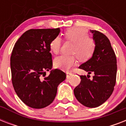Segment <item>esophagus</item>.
Wrapping results in <instances>:
<instances>
[{
  "label": "esophagus",
  "instance_id": "obj_1",
  "mask_svg": "<svg viewBox=\"0 0 126 126\" xmlns=\"http://www.w3.org/2000/svg\"><path fill=\"white\" fill-rule=\"evenodd\" d=\"M72 75H73V74H72L71 73H69V72H67V79H69V77H71Z\"/></svg>",
  "mask_w": 126,
  "mask_h": 126
}]
</instances>
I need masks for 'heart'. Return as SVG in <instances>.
<instances>
[{
  "instance_id": "1",
  "label": "heart",
  "mask_w": 126,
  "mask_h": 126,
  "mask_svg": "<svg viewBox=\"0 0 126 126\" xmlns=\"http://www.w3.org/2000/svg\"><path fill=\"white\" fill-rule=\"evenodd\" d=\"M65 40L73 43L71 53L74 55H61L54 60L56 67L63 71H68L75 65L77 57L80 61H87L93 56L95 50V42L94 38L88 36V31L80 27L68 29L64 33ZM61 46V40L59 37H55L49 44L51 51L58 54ZM75 55V56L74 55Z\"/></svg>"
}]
</instances>
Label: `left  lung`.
Here are the masks:
<instances>
[{"label": "left lung", "instance_id": "8db88e82", "mask_svg": "<svg viewBox=\"0 0 126 126\" xmlns=\"http://www.w3.org/2000/svg\"><path fill=\"white\" fill-rule=\"evenodd\" d=\"M95 42V50L88 61L79 67L94 74L80 76L81 81L74 90V94L81 104L90 108L97 107L111 95L116 84L117 65L116 57L109 38L102 32L90 30Z\"/></svg>", "mask_w": 126, "mask_h": 126}]
</instances>
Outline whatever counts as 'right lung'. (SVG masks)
<instances>
[{
	"instance_id": "right-lung-1",
	"label": "right lung",
	"mask_w": 126,
	"mask_h": 126,
	"mask_svg": "<svg viewBox=\"0 0 126 126\" xmlns=\"http://www.w3.org/2000/svg\"><path fill=\"white\" fill-rule=\"evenodd\" d=\"M59 32V28L30 29L21 36L13 48L10 57L13 86L19 99L33 109L50 105L57 86L66 79L61 70H51L49 44ZM49 70L46 77L45 71Z\"/></svg>"
}]
</instances>
